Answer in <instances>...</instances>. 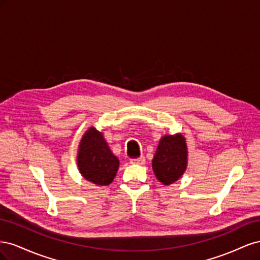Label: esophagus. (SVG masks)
I'll use <instances>...</instances> for the list:
<instances>
[{"label": "esophagus", "instance_id": "obj_1", "mask_svg": "<svg viewBox=\"0 0 260 260\" xmlns=\"http://www.w3.org/2000/svg\"><path fill=\"white\" fill-rule=\"evenodd\" d=\"M130 164L132 165H144L145 164V157L141 156L139 158H131Z\"/></svg>", "mask_w": 260, "mask_h": 260}]
</instances>
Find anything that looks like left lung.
<instances>
[{"label":"left lung","instance_id":"1","mask_svg":"<svg viewBox=\"0 0 260 260\" xmlns=\"http://www.w3.org/2000/svg\"><path fill=\"white\" fill-rule=\"evenodd\" d=\"M187 165V147L182 135L164 136L152 161L153 171L160 182L169 185L184 174Z\"/></svg>","mask_w":260,"mask_h":260}]
</instances>
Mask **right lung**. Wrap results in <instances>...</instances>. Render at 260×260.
Masks as SVG:
<instances>
[{"instance_id": "add662e5", "label": "right lung", "mask_w": 260, "mask_h": 260, "mask_svg": "<svg viewBox=\"0 0 260 260\" xmlns=\"http://www.w3.org/2000/svg\"><path fill=\"white\" fill-rule=\"evenodd\" d=\"M77 164L82 177L98 185L113 182L119 160L112 153L103 133L94 127L86 130L79 144Z\"/></svg>"}]
</instances>
